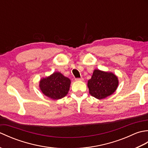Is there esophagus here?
Masks as SVG:
<instances>
[{
  "label": "esophagus",
  "instance_id": "34e87169",
  "mask_svg": "<svg viewBox=\"0 0 148 148\" xmlns=\"http://www.w3.org/2000/svg\"><path fill=\"white\" fill-rule=\"evenodd\" d=\"M76 81H83V77H80V78H76Z\"/></svg>",
  "mask_w": 148,
  "mask_h": 148
}]
</instances>
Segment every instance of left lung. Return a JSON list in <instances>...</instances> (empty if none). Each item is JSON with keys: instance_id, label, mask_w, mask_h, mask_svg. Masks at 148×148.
Here are the masks:
<instances>
[{"instance_id": "left-lung-1", "label": "left lung", "mask_w": 148, "mask_h": 148, "mask_svg": "<svg viewBox=\"0 0 148 148\" xmlns=\"http://www.w3.org/2000/svg\"><path fill=\"white\" fill-rule=\"evenodd\" d=\"M118 85V77L114 74L98 69L94 71L92 78L88 81L90 94L98 99H104L112 95Z\"/></svg>"}]
</instances>
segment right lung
I'll use <instances>...</instances> for the list:
<instances>
[{"mask_svg":"<svg viewBox=\"0 0 148 148\" xmlns=\"http://www.w3.org/2000/svg\"><path fill=\"white\" fill-rule=\"evenodd\" d=\"M71 80L60 73L54 72L51 76L43 78L39 86L42 92L49 98L57 100L64 97L69 90Z\"/></svg>","mask_w":148,"mask_h":148,"instance_id":"obj_1","label":"right lung"}]
</instances>
